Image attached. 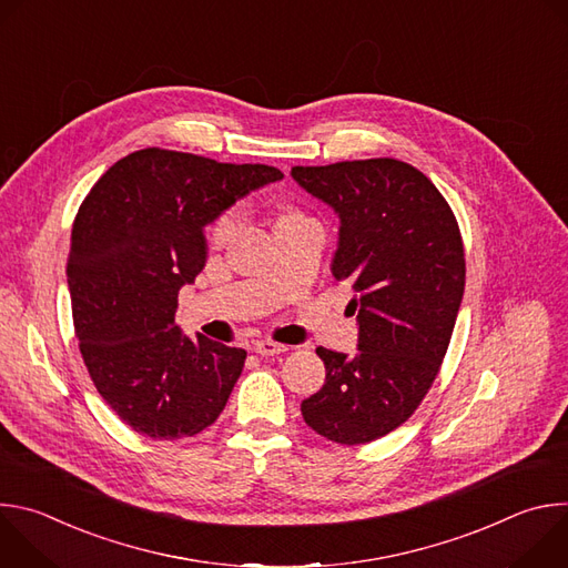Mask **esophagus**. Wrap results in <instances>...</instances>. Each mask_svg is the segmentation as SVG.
Returning <instances> with one entry per match:
<instances>
[{
	"instance_id": "esophagus-1",
	"label": "esophagus",
	"mask_w": 568,
	"mask_h": 568,
	"mask_svg": "<svg viewBox=\"0 0 568 568\" xmlns=\"http://www.w3.org/2000/svg\"><path fill=\"white\" fill-rule=\"evenodd\" d=\"M285 351H287V346L276 344V342H272V339H263V342H256V344H254V353H258L261 357H274V355H281V353H285Z\"/></svg>"
}]
</instances>
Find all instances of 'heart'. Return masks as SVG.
Returning <instances> with one entry per match:
<instances>
[{"label": "heart", "instance_id": "heart-1", "mask_svg": "<svg viewBox=\"0 0 568 568\" xmlns=\"http://www.w3.org/2000/svg\"><path fill=\"white\" fill-rule=\"evenodd\" d=\"M303 213L298 209H287L283 213V217L278 220L281 222H287V220H294V217H301ZM242 224V206L240 204H233V206H226L224 211L217 213V217L211 222L209 226V242L211 245H224V242H229L237 229Z\"/></svg>", "mask_w": 568, "mask_h": 568}]
</instances>
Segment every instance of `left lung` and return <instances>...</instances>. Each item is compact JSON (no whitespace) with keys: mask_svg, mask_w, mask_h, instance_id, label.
<instances>
[{"mask_svg":"<svg viewBox=\"0 0 568 568\" xmlns=\"http://www.w3.org/2000/svg\"><path fill=\"white\" fill-rule=\"evenodd\" d=\"M342 220L333 276L357 298L359 353L316 348L326 384L301 402L310 429L364 445L407 423L445 359L465 292V250L440 191L399 159L294 166Z\"/></svg>","mask_w":568,"mask_h":568,"instance_id":"8db88e82","label":"left lung"}]
</instances>
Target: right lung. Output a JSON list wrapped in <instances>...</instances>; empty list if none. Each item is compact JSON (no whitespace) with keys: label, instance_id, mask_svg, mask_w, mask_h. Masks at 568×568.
I'll return each mask as SVG.
<instances>
[{"label":"right lung","instance_id":"add662e5","mask_svg":"<svg viewBox=\"0 0 568 568\" xmlns=\"http://www.w3.org/2000/svg\"><path fill=\"white\" fill-rule=\"evenodd\" d=\"M281 178L265 164L143 148L80 204L67 261L73 331L97 390L136 434L195 436L226 407L247 353L184 337L178 294L206 263L204 226Z\"/></svg>","mask_w":568,"mask_h":568}]
</instances>
